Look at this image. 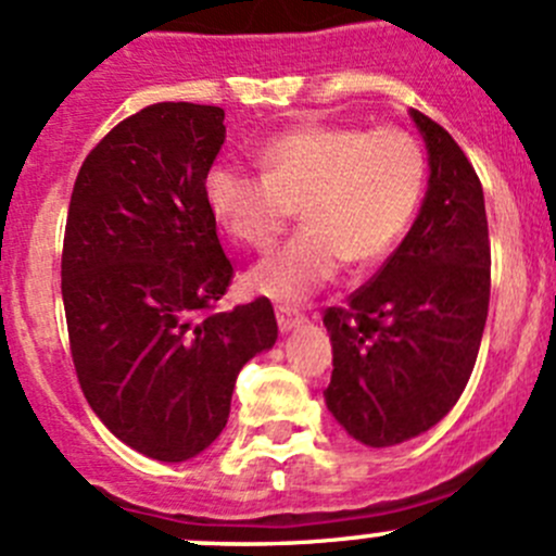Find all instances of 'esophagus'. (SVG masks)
Wrapping results in <instances>:
<instances>
[{
    "label": "esophagus",
    "instance_id": "1",
    "mask_svg": "<svg viewBox=\"0 0 556 556\" xmlns=\"http://www.w3.org/2000/svg\"><path fill=\"white\" fill-rule=\"evenodd\" d=\"M277 323H279V330L288 333V330L301 328V325L306 323V317L299 309H293V306H277Z\"/></svg>",
    "mask_w": 556,
    "mask_h": 556
}]
</instances>
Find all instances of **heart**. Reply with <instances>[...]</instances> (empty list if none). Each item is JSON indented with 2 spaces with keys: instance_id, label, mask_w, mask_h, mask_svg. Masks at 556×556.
<instances>
[{
  "instance_id": "1",
  "label": "heart",
  "mask_w": 556,
  "mask_h": 556,
  "mask_svg": "<svg viewBox=\"0 0 556 556\" xmlns=\"http://www.w3.org/2000/svg\"><path fill=\"white\" fill-rule=\"evenodd\" d=\"M263 174L215 164L204 201L233 242L266 250L295 210L306 226L250 271L252 290L299 301L339 274L390 255L412 228L425 188L428 155L406 128L306 123L263 142Z\"/></svg>"
}]
</instances>
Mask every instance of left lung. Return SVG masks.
I'll use <instances>...</instances> for the list:
<instances>
[{"mask_svg": "<svg viewBox=\"0 0 556 556\" xmlns=\"http://www.w3.org/2000/svg\"><path fill=\"white\" fill-rule=\"evenodd\" d=\"M430 155L422 210L377 277L330 306L325 403L361 444L395 446L452 412L490 309V231L476 169L446 128L412 110Z\"/></svg>", "mask_w": 556, "mask_h": 556, "instance_id": "obj_1", "label": "left lung"}]
</instances>
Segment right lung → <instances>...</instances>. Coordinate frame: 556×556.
<instances>
[{
  "label": "right lung",
  "mask_w": 556,
  "mask_h": 556,
  "mask_svg": "<svg viewBox=\"0 0 556 556\" xmlns=\"http://www.w3.org/2000/svg\"><path fill=\"white\" fill-rule=\"evenodd\" d=\"M226 112L161 102L117 123L77 172L61 255L70 350L97 417L164 463L204 452L239 371L277 341L268 299L212 312L233 279L204 201Z\"/></svg>",
  "instance_id": "obj_1"
}]
</instances>
